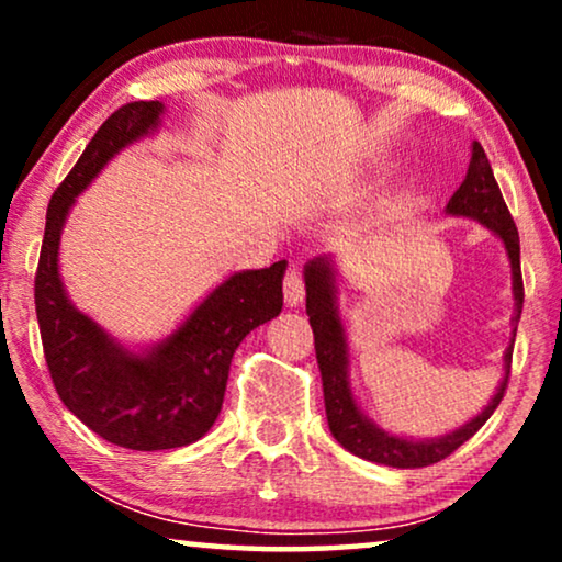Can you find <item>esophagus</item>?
I'll use <instances>...</instances> for the list:
<instances>
[{
    "label": "esophagus",
    "mask_w": 562,
    "mask_h": 562,
    "mask_svg": "<svg viewBox=\"0 0 562 562\" xmlns=\"http://www.w3.org/2000/svg\"><path fill=\"white\" fill-rule=\"evenodd\" d=\"M283 299H286L289 306L304 302V279L299 266H289L286 276H283Z\"/></svg>",
    "instance_id": "esophagus-1"
}]
</instances>
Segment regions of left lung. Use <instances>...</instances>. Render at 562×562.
<instances>
[{
	"label": "left lung",
	"mask_w": 562,
	"mask_h": 562,
	"mask_svg": "<svg viewBox=\"0 0 562 562\" xmlns=\"http://www.w3.org/2000/svg\"><path fill=\"white\" fill-rule=\"evenodd\" d=\"M448 214H458V217H473L481 225H486L491 233L502 237L506 256L512 263V279H514V302H517V312H514V337H517V322L521 314V304H525V283H521V266H519V233L514 225L509 210L502 196V189L494 179L491 164L483 153L481 143H473L471 148V166H468L465 181L452 194L448 202ZM304 283H306V314H310V325L314 333V350H317V363L322 373V386H325V409H327V425L329 432L345 450L352 456L371 460V463L391 465V468H425L432 463H440L456 452L460 445L479 432L486 425V419L494 414V409L502 404L509 386L512 373V350L504 356V381L496 389L494 398H491L486 409L479 417L468 422L456 432L437 437V440H404V437L383 432L375 427L366 414L358 409L356 398H352L350 383H348V340H345V327L337 312V289H335V271L329 268L327 258H314L312 263L304 268Z\"/></svg>",
	"instance_id": "1"
}]
</instances>
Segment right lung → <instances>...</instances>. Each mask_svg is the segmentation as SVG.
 Returning <instances> with one entry per match:
<instances>
[{
  "label": "right lung",
  "mask_w": 562,
  "mask_h": 562,
  "mask_svg": "<svg viewBox=\"0 0 562 562\" xmlns=\"http://www.w3.org/2000/svg\"><path fill=\"white\" fill-rule=\"evenodd\" d=\"M160 102L112 112L71 173L50 196L35 271V312L45 363L60 402L91 432L130 450H171L210 432L225 398L229 363L243 337L279 317L286 260L220 283L171 337L145 356L112 340L68 302L58 276V243L76 196L106 160L160 122Z\"/></svg>",
  "instance_id": "right-lung-1"
}]
</instances>
